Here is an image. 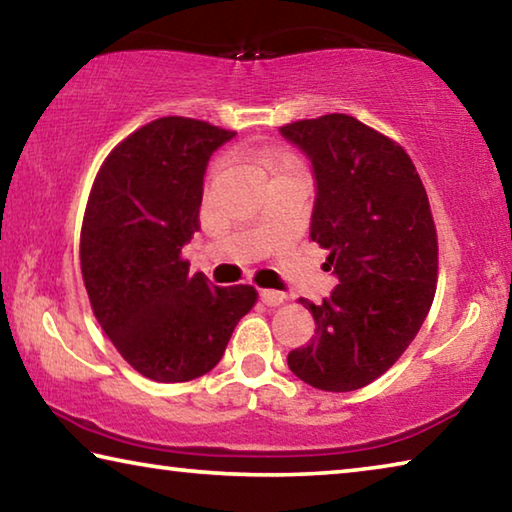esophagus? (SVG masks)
<instances>
[{"mask_svg":"<svg viewBox=\"0 0 512 512\" xmlns=\"http://www.w3.org/2000/svg\"><path fill=\"white\" fill-rule=\"evenodd\" d=\"M259 300H262L266 307H277L284 302V293L273 291V289H264V291H259Z\"/></svg>","mask_w":512,"mask_h":512,"instance_id":"obj_1","label":"esophagus"}]
</instances>
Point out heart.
<instances>
[{
  "mask_svg": "<svg viewBox=\"0 0 512 512\" xmlns=\"http://www.w3.org/2000/svg\"><path fill=\"white\" fill-rule=\"evenodd\" d=\"M248 155L259 169L271 173L273 178L289 176V173L300 171L298 158L289 151H250Z\"/></svg>",
  "mask_w": 512,
  "mask_h": 512,
  "instance_id": "heart-1",
  "label": "heart"
}]
</instances>
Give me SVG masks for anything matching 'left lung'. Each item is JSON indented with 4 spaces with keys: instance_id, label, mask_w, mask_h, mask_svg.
<instances>
[{
    "instance_id": "1",
    "label": "left lung",
    "mask_w": 512,
    "mask_h": 512,
    "mask_svg": "<svg viewBox=\"0 0 512 512\" xmlns=\"http://www.w3.org/2000/svg\"><path fill=\"white\" fill-rule=\"evenodd\" d=\"M280 133L311 160L309 237L339 277L320 305L300 300L316 336L289 352V368L320 391H357L402 357L431 309L438 237L429 198L409 153L350 115L293 121Z\"/></svg>"
}]
</instances>
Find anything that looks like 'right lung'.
<instances>
[{"mask_svg":"<svg viewBox=\"0 0 512 512\" xmlns=\"http://www.w3.org/2000/svg\"><path fill=\"white\" fill-rule=\"evenodd\" d=\"M235 135L155 119L110 151L85 207L81 273L94 316L121 357L162 384L210 372L257 302L248 284L214 287L180 257L201 230L207 162Z\"/></svg>","mask_w":512,"mask_h":512,"instance_id":"right-lung-1","label":"right lung"}]
</instances>
